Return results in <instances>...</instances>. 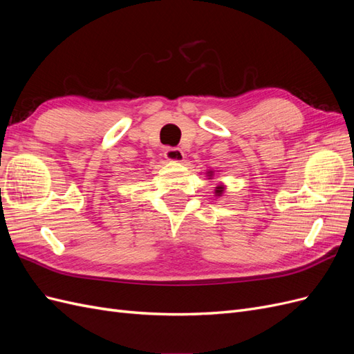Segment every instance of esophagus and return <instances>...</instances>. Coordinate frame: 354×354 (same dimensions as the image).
I'll list each match as a JSON object with an SVG mask.
<instances>
[{
	"instance_id": "obj_1",
	"label": "esophagus",
	"mask_w": 354,
	"mask_h": 354,
	"mask_svg": "<svg viewBox=\"0 0 354 354\" xmlns=\"http://www.w3.org/2000/svg\"><path fill=\"white\" fill-rule=\"evenodd\" d=\"M164 155L167 160H171V162H181L185 159V153L178 147H167Z\"/></svg>"
}]
</instances>
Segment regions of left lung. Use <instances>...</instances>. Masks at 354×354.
<instances>
[{
	"instance_id": "left-lung-1",
	"label": "left lung",
	"mask_w": 354,
	"mask_h": 354,
	"mask_svg": "<svg viewBox=\"0 0 354 354\" xmlns=\"http://www.w3.org/2000/svg\"><path fill=\"white\" fill-rule=\"evenodd\" d=\"M208 173H209V176H211L212 171H208ZM223 190H224V186H217V187H216V195L220 196V195L223 194Z\"/></svg>"
}]
</instances>
